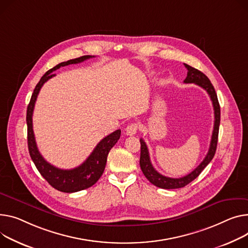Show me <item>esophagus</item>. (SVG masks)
Listing matches in <instances>:
<instances>
[{
    "mask_svg": "<svg viewBox=\"0 0 248 248\" xmlns=\"http://www.w3.org/2000/svg\"><path fill=\"white\" fill-rule=\"evenodd\" d=\"M139 129V124H136V123H133V124H129L126 127H125V131L126 134L128 136H133V135H136L137 131Z\"/></svg>",
    "mask_w": 248,
    "mask_h": 248,
    "instance_id": "obj_1",
    "label": "esophagus"
}]
</instances>
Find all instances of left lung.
<instances>
[{
  "mask_svg": "<svg viewBox=\"0 0 248 248\" xmlns=\"http://www.w3.org/2000/svg\"><path fill=\"white\" fill-rule=\"evenodd\" d=\"M185 67L187 69V76L184 82L186 84H195L197 86L202 87L203 90L206 91L208 95L210 96V100L212 102L213 110H214V125L212 130L211 140L209 144V150L204 157V159L201 162V164L197 167L194 170H192L190 173L184 177L179 178H172L168 177L160 174L157 172L153 164L151 162L150 154H148L147 146L142 139L140 140V169L144 174V176L150 180L154 186L164 188V189H174V188H180L187 186L192 180H194L197 176L201 174V172L206 168L207 164L211 161L214 155H216L217 146V140H218V130H219V124H220V107L217 100V94L214 90L212 84L210 82L209 78L201 71L196 70L190 65L185 63Z\"/></svg>",
  "mask_w": 248,
  "mask_h": 248,
  "instance_id": "1",
  "label": "left lung"
}]
</instances>
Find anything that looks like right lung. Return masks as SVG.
Wrapping results in <instances>:
<instances>
[{
  "instance_id": "add662e5",
  "label": "right lung",
  "mask_w": 248,
  "mask_h": 248,
  "mask_svg": "<svg viewBox=\"0 0 248 248\" xmlns=\"http://www.w3.org/2000/svg\"><path fill=\"white\" fill-rule=\"evenodd\" d=\"M93 57L94 56H82L74 60H70L68 62H62L57 64L53 69L48 70L41 78L38 85L36 86L27 108L28 147L31 158L34 161L36 168L38 169L42 176L47 181V183L54 188L62 192L71 193L89 188L100 179L106 168L108 155L111 150V147L120 140L121 129H117L113 131V133L107 136L105 139H103L98 142L93 153L90 155V156L85 160V162H82L79 167L75 168L73 170H61L52 166L51 163H48L42 156L38 150L34 130H32V111H34L37 97L43 85L46 80L56 76L53 73L54 71L60 69L61 67H64V65L78 63Z\"/></svg>"
}]
</instances>
